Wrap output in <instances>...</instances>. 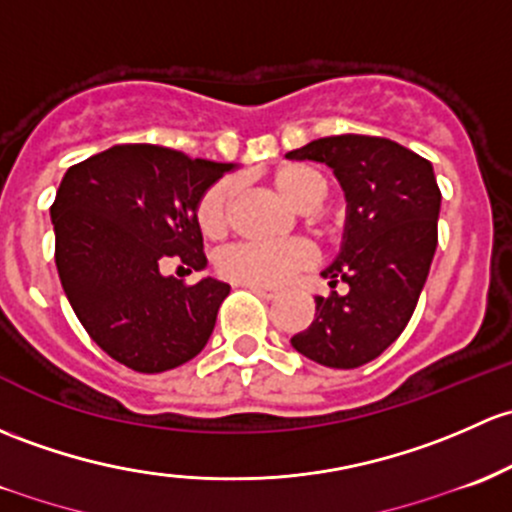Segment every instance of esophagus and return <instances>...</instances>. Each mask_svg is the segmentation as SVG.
I'll return each instance as SVG.
<instances>
[{"label":"esophagus","instance_id":"1","mask_svg":"<svg viewBox=\"0 0 512 512\" xmlns=\"http://www.w3.org/2000/svg\"><path fill=\"white\" fill-rule=\"evenodd\" d=\"M242 287H247L250 292H255L257 297H265V299L277 297V289H272V287H257V284H242Z\"/></svg>","mask_w":512,"mask_h":512}]
</instances>
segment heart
<instances>
[{
  "mask_svg": "<svg viewBox=\"0 0 512 512\" xmlns=\"http://www.w3.org/2000/svg\"><path fill=\"white\" fill-rule=\"evenodd\" d=\"M274 186L299 211H311L328 193L324 171L309 164H284L274 171ZM235 184L230 179L215 181L201 193L196 203V225L206 238L218 240L228 233L233 218ZM314 262V247L306 240L292 238L282 242H238L225 247L215 260V267L225 279L235 284L274 287L289 274L304 270Z\"/></svg>",
  "mask_w": 512,
  "mask_h": 512,
  "instance_id": "heart-1",
  "label": "heart"
}]
</instances>
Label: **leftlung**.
<instances>
[{
    "label": "left lung",
    "instance_id": "8db88e82",
    "mask_svg": "<svg viewBox=\"0 0 512 512\" xmlns=\"http://www.w3.org/2000/svg\"><path fill=\"white\" fill-rule=\"evenodd\" d=\"M287 157L331 166L348 201L341 252L321 272L331 292L314 299L316 319L292 346L326 368H360L400 338L427 282L437 250V176L412 149L368 134L321 137ZM341 281L349 292L338 295Z\"/></svg>",
    "mask_w": 512,
    "mask_h": 512
}]
</instances>
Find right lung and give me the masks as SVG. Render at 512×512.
I'll list each match as a JSON object with an SVG mask.
<instances>
[{"label":"right lung","mask_w":512,"mask_h":512,"mask_svg":"<svg viewBox=\"0 0 512 512\" xmlns=\"http://www.w3.org/2000/svg\"><path fill=\"white\" fill-rule=\"evenodd\" d=\"M233 164L191 159L159 144H115L73 164L51 206L63 292L88 336L137 373L196 358L230 287L164 277L179 257L206 265L196 203Z\"/></svg>","instance_id":"right-lung-1"}]
</instances>
